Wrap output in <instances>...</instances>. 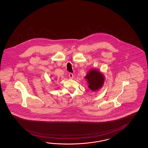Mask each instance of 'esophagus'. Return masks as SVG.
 <instances>
[{
	"label": "esophagus",
	"instance_id": "1",
	"mask_svg": "<svg viewBox=\"0 0 148 148\" xmlns=\"http://www.w3.org/2000/svg\"><path fill=\"white\" fill-rule=\"evenodd\" d=\"M69 77L71 79H72L73 77H74V76H73V74L72 73H70V74H69Z\"/></svg>",
	"mask_w": 148,
	"mask_h": 148
}]
</instances>
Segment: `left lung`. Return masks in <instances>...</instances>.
<instances>
[{"mask_svg": "<svg viewBox=\"0 0 148 148\" xmlns=\"http://www.w3.org/2000/svg\"><path fill=\"white\" fill-rule=\"evenodd\" d=\"M85 78L89 84L88 87L92 91H96L101 89L104 83V75L96 69L90 70Z\"/></svg>", "mask_w": 148, "mask_h": 148, "instance_id": "left-lung-1", "label": "left lung"}]
</instances>
